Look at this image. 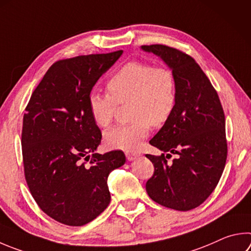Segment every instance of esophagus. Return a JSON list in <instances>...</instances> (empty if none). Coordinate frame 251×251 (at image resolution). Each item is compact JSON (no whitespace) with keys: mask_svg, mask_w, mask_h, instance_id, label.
Here are the masks:
<instances>
[{"mask_svg":"<svg viewBox=\"0 0 251 251\" xmlns=\"http://www.w3.org/2000/svg\"><path fill=\"white\" fill-rule=\"evenodd\" d=\"M126 157H127V160H128V161H134L139 156H138V154H135V153H126Z\"/></svg>","mask_w":251,"mask_h":251,"instance_id":"esophagus-1","label":"esophagus"}]
</instances>
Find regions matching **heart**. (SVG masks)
<instances>
[{"mask_svg":"<svg viewBox=\"0 0 251 251\" xmlns=\"http://www.w3.org/2000/svg\"><path fill=\"white\" fill-rule=\"evenodd\" d=\"M110 94L91 92L89 111L95 124L107 127L112 123L117 104L130 102L128 125L107 130L104 143L108 148L137 151L148 137L150 124L160 127L169 121L176 103V81L165 67L130 61L114 74L107 82Z\"/></svg>","mask_w":251,"mask_h":251,"instance_id":"obj_1","label":"heart"}]
</instances>
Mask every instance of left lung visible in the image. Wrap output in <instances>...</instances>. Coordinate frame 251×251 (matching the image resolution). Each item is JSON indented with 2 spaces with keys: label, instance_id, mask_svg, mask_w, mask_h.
Instances as JSON below:
<instances>
[{
  "label": "left lung",
  "instance_id": "8db88e82",
  "mask_svg": "<svg viewBox=\"0 0 251 251\" xmlns=\"http://www.w3.org/2000/svg\"><path fill=\"white\" fill-rule=\"evenodd\" d=\"M160 57L176 81L175 111L149 141L168 152L146 154L154 167L146 183L149 198L162 206L190 211L201 205L216 188L227 158L225 115L211 81L189 54L165 46H141ZM170 153L178 157L171 164Z\"/></svg>",
  "mask_w": 251,
  "mask_h": 251
}]
</instances>
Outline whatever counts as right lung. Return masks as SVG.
<instances>
[{
    "instance_id": "add662e5",
    "label": "right lung",
    "mask_w": 251,
    "mask_h": 251,
    "mask_svg": "<svg viewBox=\"0 0 251 251\" xmlns=\"http://www.w3.org/2000/svg\"><path fill=\"white\" fill-rule=\"evenodd\" d=\"M122 53L54 62L25 110L22 149L27 185L42 211L61 224L82 226L97 218L111 202L108 175L126 161L121 150L97 152L102 134L88 105L93 86Z\"/></svg>"
}]
</instances>
